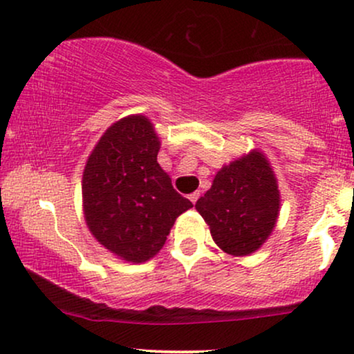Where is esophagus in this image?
<instances>
[{
	"label": "esophagus",
	"instance_id": "obj_1",
	"mask_svg": "<svg viewBox=\"0 0 354 354\" xmlns=\"http://www.w3.org/2000/svg\"><path fill=\"white\" fill-rule=\"evenodd\" d=\"M198 197H200V192H194V194H190V195H189V198H190V202H192V203L197 202Z\"/></svg>",
	"mask_w": 354,
	"mask_h": 354
}]
</instances>
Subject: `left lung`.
<instances>
[{"label": "left lung", "mask_w": 354, "mask_h": 354, "mask_svg": "<svg viewBox=\"0 0 354 354\" xmlns=\"http://www.w3.org/2000/svg\"><path fill=\"white\" fill-rule=\"evenodd\" d=\"M281 195L269 160L259 151L223 165L195 208L210 226L213 241L231 256L263 246L279 216Z\"/></svg>", "instance_id": "8db88e82"}]
</instances>
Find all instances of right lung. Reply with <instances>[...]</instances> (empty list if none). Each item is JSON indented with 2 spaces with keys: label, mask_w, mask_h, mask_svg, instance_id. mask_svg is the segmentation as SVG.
Here are the masks:
<instances>
[{
  "label": "right lung",
  "mask_w": 354,
  "mask_h": 354,
  "mask_svg": "<svg viewBox=\"0 0 354 354\" xmlns=\"http://www.w3.org/2000/svg\"><path fill=\"white\" fill-rule=\"evenodd\" d=\"M160 141L146 116L131 115L104 131L82 180L88 230L129 263L154 257L178 215L194 207L174 190L157 162Z\"/></svg>",
  "instance_id": "obj_1"
}]
</instances>
